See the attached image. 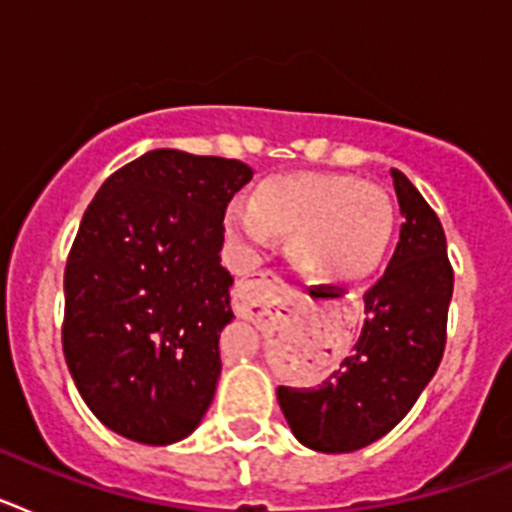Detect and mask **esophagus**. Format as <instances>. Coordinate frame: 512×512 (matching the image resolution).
<instances>
[{"label":"esophagus","instance_id":"obj_1","mask_svg":"<svg viewBox=\"0 0 512 512\" xmlns=\"http://www.w3.org/2000/svg\"><path fill=\"white\" fill-rule=\"evenodd\" d=\"M287 284L279 277L277 271H259L253 279H246L235 287L233 292V307L238 315H251L253 307H266L269 297L282 295Z\"/></svg>","mask_w":512,"mask_h":512}]
</instances>
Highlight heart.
Listing matches in <instances>:
<instances>
[{
    "label": "heart",
    "instance_id": "obj_1",
    "mask_svg": "<svg viewBox=\"0 0 512 512\" xmlns=\"http://www.w3.org/2000/svg\"><path fill=\"white\" fill-rule=\"evenodd\" d=\"M225 228L248 251L289 238L297 269L318 284H359L374 277L395 241L390 194L346 174H279L233 205Z\"/></svg>",
    "mask_w": 512,
    "mask_h": 512
}]
</instances>
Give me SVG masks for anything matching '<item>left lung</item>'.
Masks as SVG:
<instances>
[{
	"label": "left lung",
	"instance_id": "obj_1",
	"mask_svg": "<svg viewBox=\"0 0 512 512\" xmlns=\"http://www.w3.org/2000/svg\"><path fill=\"white\" fill-rule=\"evenodd\" d=\"M405 223L384 277L364 295L354 354L318 387H279L289 428L307 449L348 454L390 433L431 382L446 348L454 269L441 220L392 169Z\"/></svg>",
	"mask_w": 512,
	"mask_h": 512
}]
</instances>
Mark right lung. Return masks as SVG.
Listing matches in <instances>:
<instances>
[{
  "instance_id": "right-lung-1",
  "label": "right lung",
  "mask_w": 512,
  "mask_h": 512,
  "mask_svg": "<svg viewBox=\"0 0 512 512\" xmlns=\"http://www.w3.org/2000/svg\"><path fill=\"white\" fill-rule=\"evenodd\" d=\"M243 161L158 148L94 194L63 271V356L94 415L151 446L200 425L233 320L223 217Z\"/></svg>"
}]
</instances>
